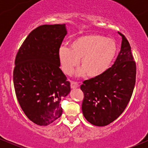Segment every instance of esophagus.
<instances>
[{
	"instance_id": "obj_1",
	"label": "esophagus",
	"mask_w": 148,
	"mask_h": 148,
	"mask_svg": "<svg viewBox=\"0 0 148 148\" xmlns=\"http://www.w3.org/2000/svg\"><path fill=\"white\" fill-rule=\"evenodd\" d=\"M79 86V84L77 83V82H71V88L72 89H77V88H78Z\"/></svg>"
}]
</instances>
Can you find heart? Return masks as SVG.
Listing matches in <instances>:
<instances>
[{"instance_id": "1", "label": "heart", "mask_w": 148, "mask_h": 148, "mask_svg": "<svg viewBox=\"0 0 148 148\" xmlns=\"http://www.w3.org/2000/svg\"><path fill=\"white\" fill-rule=\"evenodd\" d=\"M117 44L111 38L91 34L77 37L69 48L62 46L59 49V62L65 74L70 75L79 65L78 76L86 75L92 79L102 77L111 67L117 54Z\"/></svg>"}]
</instances>
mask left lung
<instances>
[{"label":"left lung","mask_w":148,"mask_h":148,"mask_svg":"<svg viewBox=\"0 0 148 148\" xmlns=\"http://www.w3.org/2000/svg\"><path fill=\"white\" fill-rule=\"evenodd\" d=\"M122 36L121 49L111 68L99 78L86 80L81 89L84 98L82 113L95 126H106L123 112L133 92L136 78V64L129 42Z\"/></svg>","instance_id":"obj_1"}]
</instances>
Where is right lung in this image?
Returning <instances> with one entry per match:
<instances>
[{"mask_svg":"<svg viewBox=\"0 0 148 148\" xmlns=\"http://www.w3.org/2000/svg\"><path fill=\"white\" fill-rule=\"evenodd\" d=\"M66 34L65 24L38 26L30 33L16 55L13 71L16 97L28 118L41 126L62 116L61 99L71 91L58 55Z\"/></svg>","mask_w":148,"mask_h":148,"instance_id":"obj_1","label":"right lung"}]
</instances>
